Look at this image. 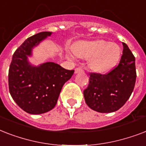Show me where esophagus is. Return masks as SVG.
Segmentation results:
<instances>
[{
    "label": "esophagus",
    "instance_id": "obj_1",
    "mask_svg": "<svg viewBox=\"0 0 146 146\" xmlns=\"http://www.w3.org/2000/svg\"><path fill=\"white\" fill-rule=\"evenodd\" d=\"M83 70L81 67H76V68L75 69V73H80V72H82V71Z\"/></svg>",
    "mask_w": 146,
    "mask_h": 146
}]
</instances>
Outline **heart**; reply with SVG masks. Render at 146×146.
Segmentation results:
<instances>
[{
	"instance_id": "1",
	"label": "heart",
	"mask_w": 146,
	"mask_h": 146,
	"mask_svg": "<svg viewBox=\"0 0 146 146\" xmlns=\"http://www.w3.org/2000/svg\"><path fill=\"white\" fill-rule=\"evenodd\" d=\"M73 52L68 53V57L74 58V55L89 59V66L98 72H106L115 66L120 59V49L117 44L104 40L82 41L73 47Z\"/></svg>"
}]
</instances>
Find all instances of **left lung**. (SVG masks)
Wrapping results in <instances>:
<instances>
[{
    "instance_id": "1",
    "label": "left lung",
    "mask_w": 146,
    "mask_h": 146,
    "mask_svg": "<svg viewBox=\"0 0 146 146\" xmlns=\"http://www.w3.org/2000/svg\"><path fill=\"white\" fill-rule=\"evenodd\" d=\"M123 54L117 66L106 74L91 73L83 92L87 105L100 113H111L124 105L133 91L136 79L135 57L123 42Z\"/></svg>"
}]
</instances>
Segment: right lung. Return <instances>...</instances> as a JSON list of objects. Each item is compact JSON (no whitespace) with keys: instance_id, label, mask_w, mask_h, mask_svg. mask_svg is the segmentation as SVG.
I'll return each instance as SVG.
<instances>
[{"instance_id":"obj_1","label":"right lung","mask_w":146,"mask_h":146,"mask_svg":"<svg viewBox=\"0 0 146 146\" xmlns=\"http://www.w3.org/2000/svg\"><path fill=\"white\" fill-rule=\"evenodd\" d=\"M51 33L42 32L28 38L14 52L9 69L10 95L20 108L32 114L46 113L54 108L62 87L74 73L54 62L35 66L28 61L33 48Z\"/></svg>"}]
</instances>
